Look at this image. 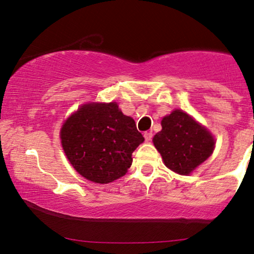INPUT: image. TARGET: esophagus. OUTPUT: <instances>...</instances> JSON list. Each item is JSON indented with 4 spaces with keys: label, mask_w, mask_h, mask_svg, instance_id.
<instances>
[{
    "label": "esophagus",
    "mask_w": 254,
    "mask_h": 254,
    "mask_svg": "<svg viewBox=\"0 0 254 254\" xmlns=\"http://www.w3.org/2000/svg\"><path fill=\"white\" fill-rule=\"evenodd\" d=\"M144 138H145V141H147V142H150L151 138H152V133H151V131H145V133H144Z\"/></svg>",
    "instance_id": "esophagus-1"
}]
</instances>
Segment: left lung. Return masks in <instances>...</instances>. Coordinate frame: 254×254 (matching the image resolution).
<instances>
[{"instance_id":"left-lung-1","label":"left lung","mask_w":254,"mask_h":254,"mask_svg":"<svg viewBox=\"0 0 254 254\" xmlns=\"http://www.w3.org/2000/svg\"><path fill=\"white\" fill-rule=\"evenodd\" d=\"M164 164L187 176L213 154L215 140L209 131L180 110L163 118L162 130L152 138Z\"/></svg>"}]
</instances>
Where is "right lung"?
I'll list each match as a JSON object with an SVG mask.
<instances>
[{"mask_svg": "<svg viewBox=\"0 0 254 254\" xmlns=\"http://www.w3.org/2000/svg\"><path fill=\"white\" fill-rule=\"evenodd\" d=\"M60 137L72 168L97 184L126 175L131 154L144 141L133 118L114 102L84 104L64 121Z\"/></svg>", "mask_w": 254, "mask_h": 254, "instance_id": "add662e5", "label": "right lung"}]
</instances>
